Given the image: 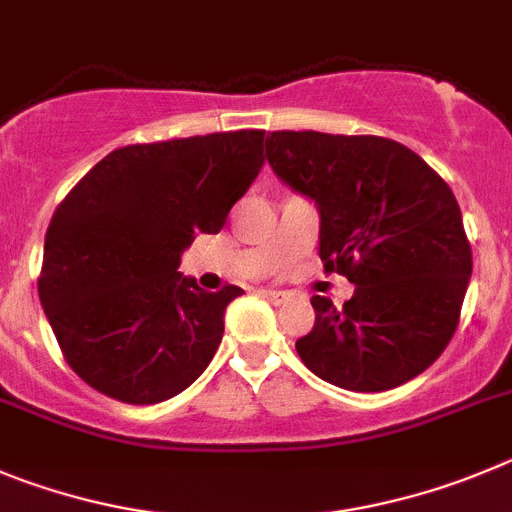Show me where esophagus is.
Listing matches in <instances>:
<instances>
[{
    "label": "esophagus",
    "instance_id": "1",
    "mask_svg": "<svg viewBox=\"0 0 512 512\" xmlns=\"http://www.w3.org/2000/svg\"><path fill=\"white\" fill-rule=\"evenodd\" d=\"M260 293L267 298V301L275 303V306H280V303L288 301V296H285L283 290H267V288H265V290H260Z\"/></svg>",
    "mask_w": 512,
    "mask_h": 512
}]
</instances>
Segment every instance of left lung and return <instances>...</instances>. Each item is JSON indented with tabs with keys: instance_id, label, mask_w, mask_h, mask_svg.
Here are the masks:
<instances>
[{
	"instance_id": "obj_1",
	"label": "left lung",
	"mask_w": 512,
	"mask_h": 512,
	"mask_svg": "<svg viewBox=\"0 0 512 512\" xmlns=\"http://www.w3.org/2000/svg\"><path fill=\"white\" fill-rule=\"evenodd\" d=\"M265 147L275 173L319 206L324 270L354 283L339 308L311 298L316 324L296 342L303 365L354 393L421 375L457 331L472 275L451 188L388 137L278 130Z\"/></svg>"
}]
</instances>
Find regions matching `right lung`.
<instances>
[{
    "mask_svg": "<svg viewBox=\"0 0 512 512\" xmlns=\"http://www.w3.org/2000/svg\"><path fill=\"white\" fill-rule=\"evenodd\" d=\"M262 130L124 145L58 204L38 293L86 385L130 405L186 390L214 357L242 288L206 293L178 273L196 232L216 234L252 186Z\"/></svg>",
    "mask_w": 512,
    "mask_h": 512,
    "instance_id": "right-lung-1",
    "label": "right lung"
}]
</instances>
